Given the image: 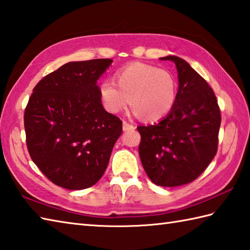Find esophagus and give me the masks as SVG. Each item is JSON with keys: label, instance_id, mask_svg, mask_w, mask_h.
<instances>
[{"label": "esophagus", "instance_id": "1", "mask_svg": "<svg viewBox=\"0 0 250 250\" xmlns=\"http://www.w3.org/2000/svg\"><path fill=\"white\" fill-rule=\"evenodd\" d=\"M122 129H124V131L133 130V129H135V125H131V124H129V122H126V121H124V124H122Z\"/></svg>", "mask_w": 250, "mask_h": 250}]
</instances>
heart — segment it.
<instances>
[{"mask_svg": "<svg viewBox=\"0 0 250 250\" xmlns=\"http://www.w3.org/2000/svg\"><path fill=\"white\" fill-rule=\"evenodd\" d=\"M115 82L104 80L99 94L105 109L117 114L128 107L146 120H158L172 108L177 97V82L166 70L147 63L133 62L115 73Z\"/></svg>", "mask_w": 250, "mask_h": 250, "instance_id": "obj_1", "label": "heart"}]
</instances>
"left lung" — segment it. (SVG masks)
<instances>
[{"label":"left lung","mask_w":250,"mask_h":250,"mask_svg":"<svg viewBox=\"0 0 250 250\" xmlns=\"http://www.w3.org/2000/svg\"><path fill=\"white\" fill-rule=\"evenodd\" d=\"M179 90L169 114L156 125H139L140 158L151 182L173 188L196 180L218 150L221 112L204 78L177 56Z\"/></svg>","instance_id":"obj_1"}]
</instances>
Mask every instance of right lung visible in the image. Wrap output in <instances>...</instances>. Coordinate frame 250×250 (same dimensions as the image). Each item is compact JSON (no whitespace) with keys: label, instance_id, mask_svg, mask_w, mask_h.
Wrapping results in <instances>:
<instances>
[{"label":"right lung","instance_id":"right-lung-1","mask_svg":"<svg viewBox=\"0 0 250 250\" xmlns=\"http://www.w3.org/2000/svg\"><path fill=\"white\" fill-rule=\"evenodd\" d=\"M111 62H67L42 78L29 99L23 115L29 155L58 187L91 188L109 163L122 121L104 109L97 80Z\"/></svg>","mask_w":250,"mask_h":250}]
</instances>
